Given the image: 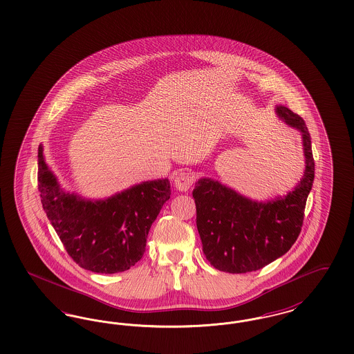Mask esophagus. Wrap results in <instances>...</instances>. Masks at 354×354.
Masks as SVG:
<instances>
[{
	"mask_svg": "<svg viewBox=\"0 0 354 354\" xmlns=\"http://www.w3.org/2000/svg\"><path fill=\"white\" fill-rule=\"evenodd\" d=\"M174 183H175V188L178 191L185 192L191 188V185L194 183V174L188 170L180 171L179 174H176Z\"/></svg>",
	"mask_w": 354,
	"mask_h": 354,
	"instance_id": "esophagus-1",
	"label": "esophagus"
}]
</instances>
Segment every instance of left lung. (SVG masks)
<instances>
[{
  "mask_svg": "<svg viewBox=\"0 0 354 354\" xmlns=\"http://www.w3.org/2000/svg\"><path fill=\"white\" fill-rule=\"evenodd\" d=\"M275 113L301 134L304 171L292 191L259 201L212 178H200L195 184L192 196L203 252L220 271L242 274L265 268L290 250L303 225L315 178L311 136L303 118L287 106L275 105Z\"/></svg>",
  "mask_w": 354,
  "mask_h": 354,
  "instance_id": "1",
  "label": "left lung"
}]
</instances>
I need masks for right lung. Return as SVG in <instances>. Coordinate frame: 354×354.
<instances>
[{
	"label": "right lung",
	"instance_id": "obj_1",
	"mask_svg": "<svg viewBox=\"0 0 354 354\" xmlns=\"http://www.w3.org/2000/svg\"><path fill=\"white\" fill-rule=\"evenodd\" d=\"M38 188L43 209L72 259L85 270L114 274L145 253L151 224L170 198L167 178L146 180L105 198L66 191L38 147Z\"/></svg>",
	"mask_w": 354,
	"mask_h": 354
}]
</instances>
